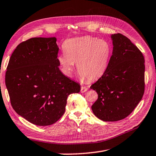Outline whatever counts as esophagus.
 <instances>
[{"label":"esophagus","instance_id":"obj_1","mask_svg":"<svg viewBox=\"0 0 156 156\" xmlns=\"http://www.w3.org/2000/svg\"><path fill=\"white\" fill-rule=\"evenodd\" d=\"M87 89H88L87 87H84V86H82V87H81V89H80V92H81V93L85 92V91H87Z\"/></svg>","mask_w":156,"mask_h":156}]
</instances>
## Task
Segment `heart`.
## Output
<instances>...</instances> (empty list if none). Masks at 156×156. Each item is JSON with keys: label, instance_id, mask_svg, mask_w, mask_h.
I'll list each match as a JSON object with an SVG mask.
<instances>
[{"label": "heart", "instance_id": "b5f03b06", "mask_svg": "<svg viewBox=\"0 0 156 156\" xmlns=\"http://www.w3.org/2000/svg\"><path fill=\"white\" fill-rule=\"evenodd\" d=\"M63 50L57 61L65 74H72L76 63L81 78L89 81L98 80L105 73L112 52L109 41L89 36L67 39Z\"/></svg>", "mask_w": 156, "mask_h": 156}]
</instances>
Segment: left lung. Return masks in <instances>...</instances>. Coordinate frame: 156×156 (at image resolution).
<instances>
[{"label": "left lung", "instance_id": "1", "mask_svg": "<svg viewBox=\"0 0 156 156\" xmlns=\"http://www.w3.org/2000/svg\"><path fill=\"white\" fill-rule=\"evenodd\" d=\"M112 55L105 73L90 86L98 94L91 108L104 121L123 119L145 92V58L136 46L121 33L111 36Z\"/></svg>", "mask_w": 156, "mask_h": 156}]
</instances>
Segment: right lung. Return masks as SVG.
I'll use <instances>...</instances> for the list:
<instances>
[{
  "instance_id": "obj_1",
  "label": "right lung",
  "mask_w": 156,
  "mask_h": 156,
  "mask_svg": "<svg viewBox=\"0 0 156 156\" xmlns=\"http://www.w3.org/2000/svg\"><path fill=\"white\" fill-rule=\"evenodd\" d=\"M56 37H34L14 50L5 73L11 104L19 115L36 126L56 123L67 99L80 85L63 75L57 61Z\"/></svg>"
}]
</instances>
